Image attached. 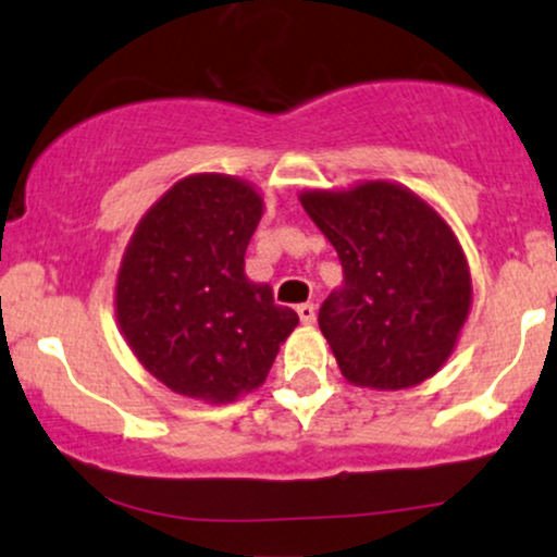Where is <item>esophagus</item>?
<instances>
[{"instance_id": "1", "label": "esophagus", "mask_w": 557, "mask_h": 557, "mask_svg": "<svg viewBox=\"0 0 557 557\" xmlns=\"http://www.w3.org/2000/svg\"><path fill=\"white\" fill-rule=\"evenodd\" d=\"M297 315L305 325H312V323H315V305H312V302L297 305Z\"/></svg>"}]
</instances>
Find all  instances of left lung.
<instances>
[{
	"instance_id": "8db88e82",
	"label": "left lung",
	"mask_w": 557,
	"mask_h": 557,
	"mask_svg": "<svg viewBox=\"0 0 557 557\" xmlns=\"http://www.w3.org/2000/svg\"><path fill=\"white\" fill-rule=\"evenodd\" d=\"M299 200L344 268L342 289L318 312L342 375L377 391L435 375L472 305L467 258L450 226L394 182L307 189Z\"/></svg>"
}]
</instances>
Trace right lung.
Returning <instances> with one entry per match:
<instances>
[{"mask_svg": "<svg viewBox=\"0 0 557 557\" xmlns=\"http://www.w3.org/2000/svg\"><path fill=\"white\" fill-rule=\"evenodd\" d=\"M263 198L226 174L176 182L137 224L116 276V320L137 362L174 394L228 404L265 381L292 307L245 273Z\"/></svg>", "mask_w": 557, "mask_h": 557, "instance_id": "obj_1", "label": "right lung"}]
</instances>
